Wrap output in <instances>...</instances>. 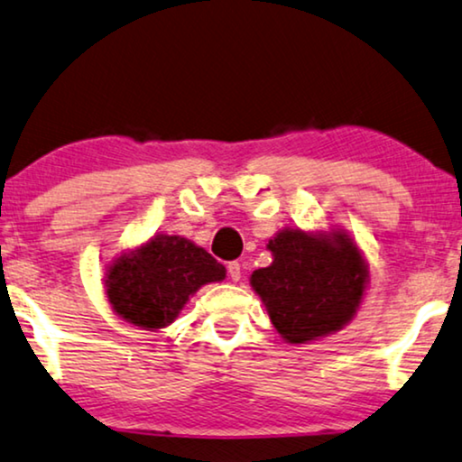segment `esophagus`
Segmentation results:
<instances>
[{
	"label": "esophagus",
	"mask_w": 462,
	"mask_h": 462,
	"mask_svg": "<svg viewBox=\"0 0 462 462\" xmlns=\"http://www.w3.org/2000/svg\"><path fill=\"white\" fill-rule=\"evenodd\" d=\"M227 274H230L232 281L238 282V281H241V276H243V266L238 262H230V263H227Z\"/></svg>",
	"instance_id": "1"
}]
</instances>
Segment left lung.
<instances>
[{"mask_svg": "<svg viewBox=\"0 0 462 462\" xmlns=\"http://www.w3.org/2000/svg\"><path fill=\"white\" fill-rule=\"evenodd\" d=\"M273 263L251 274V287L289 344H306L353 321L370 270L346 230L285 227L268 241Z\"/></svg>", "mask_w": 462, "mask_h": 462, "instance_id": "left-lung-1", "label": "left lung"}]
</instances>
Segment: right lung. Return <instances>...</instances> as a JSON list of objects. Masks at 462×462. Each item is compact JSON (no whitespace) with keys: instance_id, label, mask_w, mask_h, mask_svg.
I'll use <instances>...</instances> for the list:
<instances>
[{"instance_id":"obj_1","label":"right lung","mask_w":462,"mask_h":462,"mask_svg":"<svg viewBox=\"0 0 462 462\" xmlns=\"http://www.w3.org/2000/svg\"><path fill=\"white\" fill-rule=\"evenodd\" d=\"M226 279L211 254L183 236L156 235L106 268V295L116 315L134 328L158 331L180 317L202 285Z\"/></svg>"}]
</instances>
